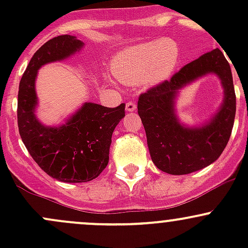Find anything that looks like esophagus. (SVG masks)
Segmentation results:
<instances>
[{"mask_svg": "<svg viewBox=\"0 0 248 248\" xmlns=\"http://www.w3.org/2000/svg\"><path fill=\"white\" fill-rule=\"evenodd\" d=\"M137 109V104L133 102H127L126 103V110L127 111H134Z\"/></svg>", "mask_w": 248, "mask_h": 248, "instance_id": "obj_1", "label": "esophagus"}]
</instances>
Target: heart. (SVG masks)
<instances>
[{
    "label": "heart",
    "instance_id": "obj_1",
    "mask_svg": "<svg viewBox=\"0 0 248 248\" xmlns=\"http://www.w3.org/2000/svg\"><path fill=\"white\" fill-rule=\"evenodd\" d=\"M179 60V46L171 39H158L124 50L111 63L112 74L122 82L156 85L172 73Z\"/></svg>",
    "mask_w": 248,
    "mask_h": 248
}]
</instances>
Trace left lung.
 I'll use <instances>...</instances> for the list:
<instances>
[{
	"instance_id": "left-lung-1",
	"label": "left lung",
	"mask_w": 248,
	"mask_h": 248,
	"mask_svg": "<svg viewBox=\"0 0 248 248\" xmlns=\"http://www.w3.org/2000/svg\"><path fill=\"white\" fill-rule=\"evenodd\" d=\"M215 73L225 90L217 115L201 127H186L174 114V98L180 88L194 79ZM236 111L232 69L219 49L202 55L182 67L170 80L161 82L139 96L138 114L146 132L152 162L171 175L189 174L214 163L231 138Z\"/></svg>"
}]
</instances>
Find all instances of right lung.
Here are the masks:
<instances>
[{
    "label": "right lung",
    "instance_id": "add662e5",
    "mask_svg": "<svg viewBox=\"0 0 248 248\" xmlns=\"http://www.w3.org/2000/svg\"><path fill=\"white\" fill-rule=\"evenodd\" d=\"M82 46L81 41L69 34L47 41L32 56L17 93V126L29 154L49 176L72 184L91 181L106 169L112 132L124 117V103L116 108L85 103L59 127L44 126L34 115L38 69L49 62L67 59Z\"/></svg>",
    "mask_w": 248,
    "mask_h": 248
}]
</instances>
